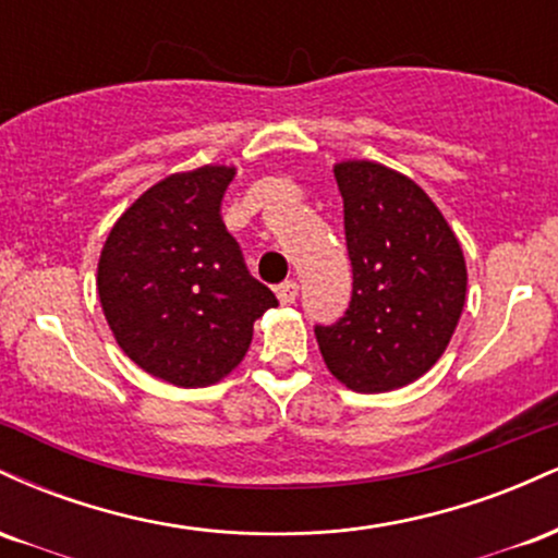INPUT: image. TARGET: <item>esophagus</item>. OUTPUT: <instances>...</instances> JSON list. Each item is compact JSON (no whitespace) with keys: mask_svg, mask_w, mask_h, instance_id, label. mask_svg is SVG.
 I'll use <instances>...</instances> for the list:
<instances>
[{"mask_svg":"<svg viewBox=\"0 0 558 558\" xmlns=\"http://www.w3.org/2000/svg\"><path fill=\"white\" fill-rule=\"evenodd\" d=\"M275 293H278L280 304H283V306L293 304V301H296V296H299V283H296V280H286V283H280L278 288H275Z\"/></svg>","mask_w":558,"mask_h":558,"instance_id":"esophagus-1","label":"esophagus"}]
</instances>
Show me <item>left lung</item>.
<instances>
[{"mask_svg":"<svg viewBox=\"0 0 558 558\" xmlns=\"http://www.w3.org/2000/svg\"><path fill=\"white\" fill-rule=\"evenodd\" d=\"M354 291L336 325H317L323 360L356 393L414 383L444 356L466 299L457 233L412 178L369 159L338 162Z\"/></svg>","mask_w":558,"mask_h":558,"instance_id":"8db88e82","label":"left lung"}]
</instances>
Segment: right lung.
I'll use <instances>...</instances> for the list:
<instances>
[{
    "mask_svg": "<svg viewBox=\"0 0 558 558\" xmlns=\"http://www.w3.org/2000/svg\"><path fill=\"white\" fill-rule=\"evenodd\" d=\"M235 168L172 172L120 215L96 270L114 341L144 373L204 388L239 367L254 319L278 306L220 217Z\"/></svg>",
    "mask_w": 558,
    "mask_h": 558,
    "instance_id": "obj_1",
    "label": "right lung"
}]
</instances>
